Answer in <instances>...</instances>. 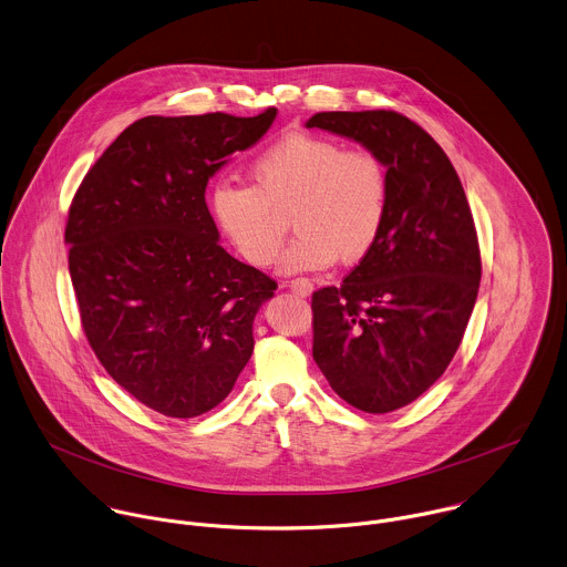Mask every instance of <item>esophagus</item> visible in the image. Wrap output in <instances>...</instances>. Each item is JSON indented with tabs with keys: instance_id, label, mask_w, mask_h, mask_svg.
Wrapping results in <instances>:
<instances>
[{
	"instance_id": "34e87169",
	"label": "esophagus",
	"mask_w": 567,
	"mask_h": 567,
	"mask_svg": "<svg viewBox=\"0 0 567 567\" xmlns=\"http://www.w3.org/2000/svg\"><path fill=\"white\" fill-rule=\"evenodd\" d=\"M285 287H291V291H296V293H298V296H302V298L311 296V291H313V285H311L307 278H298V280L285 282Z\"/></svg>"
}]
</instances>
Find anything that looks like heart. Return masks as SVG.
<instances>
[{
	"instance_id": "1",
	"label": "heart",
	"mask_w": 567,
	"mask_h": 567,
	"mask_svg": "<svg viewBox=\"0 0 567 567\" xmlns=\"http://www.w3.org/2000/svg\"><path fill=\"white\" fill-rule=\"evenodd\" d=\"M251 183L223 178L212 189V216L225 240L251 265L269 267L289 214L296 238L280 269L320 271L340 258L360 262L375 247L389 214L391 174L373 150H344L327 136L293 132L251 165Z\"/></svg>"
}]
</instances>
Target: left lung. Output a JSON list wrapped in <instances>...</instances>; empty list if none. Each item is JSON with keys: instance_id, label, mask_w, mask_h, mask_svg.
<instances>
[{"instance_id": "1", "label": "left lung", "mask_w": 567, "mask_h": 567, "mask_svg": "<svg viewBox=\"0 0 567 567\" xmlns=\"http://www.w3.org/2000/svg\"><path fill=\"white\" fill-rule=\"evenodd\" d=\"M307 127L349 136L391 174L384 229L340 287L311 296L313 360L364 413H391L429 391L468 327L482 254L462 181L437 141L393 110L318 112Z\"/></svg>"}]
</instances>
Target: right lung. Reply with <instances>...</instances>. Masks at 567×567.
I'll use <instances>...</instances> for the list:
<instances>
[{
    "label": "right lung",
    "instance_id": "1",
    "mask_svg": "<svg viewBox=\"0 0 567 567\" xmlns=\"http://www.w3.org/2000/svg\"><path fill=\"white\" fill-rule=\"evenodd\" d=\"M276 107L143 116L83 176L68 212V269L83 333L147 409L196 417L234 389L254 351V318L276 280L229 256L207 181L254 145Z\"/></svg>",
    "mask_w": 567,
    "mask_h": 567
}]
</instances>
